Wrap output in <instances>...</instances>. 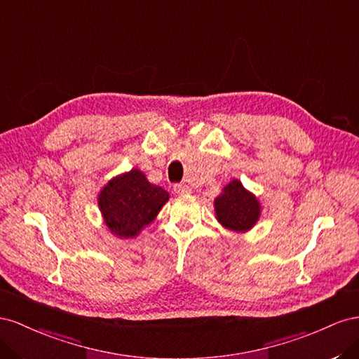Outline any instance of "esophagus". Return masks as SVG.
Wrapping results in <instances>:
<instances>
[{"mask_svg":"<svg viewBox=\"0 0 359 359\" xmlns=\"http://www.w3.org/2000/svg\"><path fill=\"white\" fill-rule=\"evenodd\" d=\"M174 192L179 194V196H183V194H189L191 188L185 185V183H176V185H174Z\"/></svg>","mask_w":359,"mask_h":359,"instance_id":"34e87169","label":"esophagus"}]
</instances>
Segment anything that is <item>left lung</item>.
Returning <instances> with one entry per match:
<instances>
[{"label": "left lung", "instance_id": "8db88e82", "mask_svg": "<svg viewBox=\"0 0 359 359\" xmlns=\"http://www.w3.org/2000/svg\"><path fill=\"white\" fill-rule=\"evenodd\" d=\"M215 212L225 229L247 231L259 219L260 204L239 180H233L215 200Z\"/></svg>", "mask_w": 359, "mask_h": 359}]
</instances>
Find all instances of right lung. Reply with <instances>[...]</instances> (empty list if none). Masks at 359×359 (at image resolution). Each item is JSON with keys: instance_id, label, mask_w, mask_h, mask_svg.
I'll return each instance as SVG.
<instances>
[{"instance_id": "obj_1", "label": "right lung", "mask_w": 359, "mask_h": 359, "mask_svg": "<svg viewBox=\"0 0 359 359\" xmlns=\"http://www.w3.org/2000/svg\"><path fill=\"white\" fill-rule=\"evenodd\" d=\"M168 197L167 191L149 183L140 170H130L102 189L99 208L112 233L132 238L155 219Z\"/></svg>"}]
</instances>
